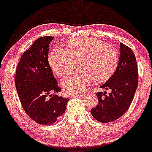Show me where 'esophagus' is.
I'll return each instance as SVG.
<instances>
[{
  "instance_id": "34e87169",
  "label": "esophagus",
  "mask_w": 152,
  "mask_h": 152,
  "mask_svg": "<svg viewBox=\"0 0 152 152\" xmlns=\"http://www.w3.org/2000/svg\"><path fill=\"white\" fill-rule=\"evenodd\" d=\"M83 96H84V94H83V93H80V94H75L73 97H82Z\"/></svg>"
}]
</instances>
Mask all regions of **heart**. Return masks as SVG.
<instances>
[{
  "instance_id": "obj_1",
  "label": "heart",
  "mask_w": 152,
  "mask_h": 152,
  "mask_svg": "<svg viewBox=\"0 0 152 152\" xmlns=\"http://www.w3.org/2000/svg\"><path fill=\"white\" fill-rule=\"evenodd\" d=\"M67 50L56 48L49 55L50 67L60 77H66L75 68L79 70L62 81L65 92L74 94L83 91L93 81L107 82L115 74L119 63L117 49L94 37L74 39L66 43Z\"/></svg>"
}]
</instances>
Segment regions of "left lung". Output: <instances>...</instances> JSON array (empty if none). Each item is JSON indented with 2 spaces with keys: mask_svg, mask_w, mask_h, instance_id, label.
I'll return each instance as SVG.
<instances>
[{
  "mask_svg": "<svg viewBox=\"0 0 152 152\" xmlns=\"http://www.w3.org/2000/svg\"><path fill=\"white\" fill-rule=\"evenodd\" d=\"M138 83V66L133 50L120 43V55L115 74L100 88L110 89L96 93L99 103L91 109L93 117L101 122H113L128 110L133 102Z\"/></svg>",
  "mask_w": 152,
  "mask_h": 152,
  "instance_id": "1",
  "label": "left lung"
}]
</instances>
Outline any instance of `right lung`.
<instances>
[{
    "label": "right lung",
    "mask_w": 152,
    "mask_h": 152,
    "mask_svg": "<svg viewBox=\"0 0 152 152\" xmlns=\"http://www.w3.org/2000/svg\"><path fill=\"white\" fill-rule=\"evenodd\" d=\"M53 37H41L24 51L15 75L16 89L27 115L40 125H52L64 113L69 99L58 93L56 80L48 63V48Z\"/></svg>",
    "instance_id": "obj_1"
}]
</instances>
